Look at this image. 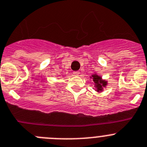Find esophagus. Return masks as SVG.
Instances as JSON below:
<instances>
[{
    "label": "esophagus",
    "instance_id": "1",
    "mask_svg": "<svg viewBox=\"0 0 147 147\" xmlns=\"http://www.w3.org/2000/svg\"><path fill=\"white\" fill-rule=\"evenodd\" d=\"M73 74L74 75V76H77L80 74V73H79V71H74V72H73Z\"/></svg>",
    "mask_w": 147,
    "mask_h": 147
}]
</instances>
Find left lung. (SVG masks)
<instances>
[{
  "label": "left lung",
  "instance_id": "left-lung-1",
  "mask_svg": "<svg viewBox=\"0 0 147 147\" xmlns=\"http://www.w3.org/2000/svg\"><path fill=\"white\" fill-rule=\"evenodd\" d=\"M91 79H92L94 83V88L95 91L97 92H102L104 88H105L107 85V81L105 79H102V76H99L97 74H93L90 76Z\"/></svg>",
  "mask_w": 147,
  "mask_h": 147
}]
</instances>
